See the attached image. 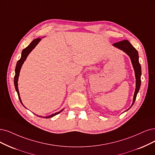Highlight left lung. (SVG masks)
<instances>
[{"label": "left lung", "mask_w": 155, "mask_h": 155, "mask_svg": "<svg viewBox=\"0 0 155 155\" xmlns=\"http://www.w3.org/2000/svg\"><path fill=\"white\" fill-rule=\"evenodd\" d=\"M113 45L119 49L122 50L124 52L127 53L130 57L131 63L134 66L135 73V78H136V88L134 93V100L132 105L130 107V108L132 107L134 102L135 101L136 97L138 93L141 84V66L139 61V54L137 50L133 47L131 43L128 41V40H123L121 41H119L117 43H114Z\"/></svg>", "instance_id": "1"}]
</instances>
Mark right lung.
<instances>
[{
  "label": "right lung",
  "instance_id": "add662e5",
  "mask_svg": "<svg viewBox=\"0 0 155 155\" xmlns=\"http://www.w3.org/2000/svg\"><path fill=\"white\" fill-rule=\"evenodd\" d=\"M40 40H41V38H36L30 43V45L28 46L27 47H26L25 48H24V50H22V52H21V58L20 60L18 61L17 62V64L16 66V68H15V78H14V84H15V89L17 93H18V98L19 100L21 102V104H22L21 99H20V94H19V91H18V76H19V73H20V69L21 67L23 64V63L24 62V61H25L27 55L29 54V53L32 51V49L34 48V47H36V46L38 45V43L39 42ZM23 105V104H22ZM63 110H61V111L58 112H56L55 114H51L50 116H48L47 117H44L45 118H50V117H52L54 116H55L57 114H58L59 113H61L62 111ZM39 117H41V116H39Z\"/></svg>",
  "mask_w": 155,
  "mask_h": 155
}]
</instances>
